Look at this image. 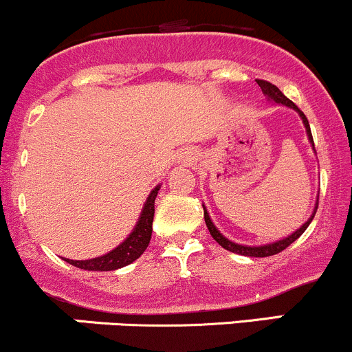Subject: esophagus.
Here are the masks:
<instances>
[{"label": "esophagus", "instance_id": "1", "mask_svg": "<svg viewBox=\"0 0 352 352\" xmlns=\"http://www.w3.org/2000/svg\"><path fill=\"white\" fill-rule=\"evenodd\" d=\"M186 160H188V161H191V156H186Z\"/></svg>", "mask_w": 352, "mask_h": 352}]
</instances>
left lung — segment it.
<instances>
[{
	"label": "left lung",
	"mask_w": 352,
	"mask_h": 352,
	"mask_svg": "<svg viewBox=\"0 0 352 352\" xmlns=\"http://www.w3.org/2000/svg\"><path fill=\"white\" fill-rule=\"evenodd\" d=\"M256 84L260 85V89H262V92L265 94V96L268 97V99H272L274 102H277V104L287 105V107L294 109V111H297L298 114H300L302 120H304L305 131H307L309 141H311V142H312V146H314V139H312L311 126H309V120H307V117L304 116V112H302L300 109H298L297 105L294 104L292 100L287 99V97L283 96V94L280 92V90H278V87H275L274 84H270V82H267V80H260V78H256ZM317 206H319V203H317V205H316V210H314L312 217L309 218V221H307V223H304V225H302L300 228H298L296 233H292V235H290V236L283 238V240H280V241H275V243L263 245V247H245V245H236V243H233V241H230L228 238L223 236L221 233L218 232V230H217V226H214L213 223H211L210 217H208V213H206L205 208H203V210H205V221H206L208 230H210L211 236H213L214 240H217L218 243H220L221 247L225 248V250H230V252H233V253H238V255H247V256H270V255H277V253H280L282 250H285V248L289 247L290 243H294V241H296L297 238L300 236L302 233L305 232V230H307V226L311 225V221H312L314 214H316Z\"/></svg>",
	"instance_id": "obj_1"
}]
</instances>
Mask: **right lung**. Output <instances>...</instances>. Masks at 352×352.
<instances>
[{"mask_svg": "<svg viewBox=\"0 0 352 352\" xmlns=\"http://www.w3.org/2000/svg\"><path fill=\"white\" fill-rule=\"evenodd\" d=\"M160 186L154 188L151 191L149 198L146 199L144 210H142L141 218H139L138 225H135L134 232L131 233L119 247L114 248L112 252H109L107 255L97 256V258L90 260H69L63 258L65 262H69L70 265L84 268V270H94V272H107V270H116V268L126 267L129 263L138 260L139 256L144 253L151 241V235H153V218H154V199H156Z\"/></svg>", "mask_w": 352, "mask_h": 352, "instance_id": "add662e5", "label": "right lung"}]
</instances>
